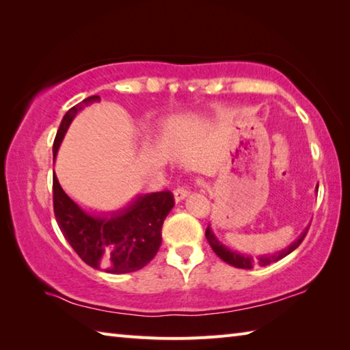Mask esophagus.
<instances>
[{"label":"esophagus","instance_id":"34e87169","mask_svg":"<svg viewBox=\"0 0 350 350\" xmlns=\"http://www.w3.org/2000/svg\"><path fill=\"white\" fill-rule=\"evenodd\" d=\"M189 189L188 188H177L176 191H174V200H176V203H179V202H182L183 198H187L188 196H189Z\"/></svg>","mask_w":350,"mask_h":350}]
</instances>
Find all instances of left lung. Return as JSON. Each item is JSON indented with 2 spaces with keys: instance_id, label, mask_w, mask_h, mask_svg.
Listing matches in <instances>:
<instances>
[{
  "instance_id": "1",
  "label": "left lung",
  "mask_w": 350,
  "mask_h": 350,
  "mask_svg": "<svg viewBox=\"0 0 350 350\" xmlns=\"http://www.w3.org/2000/svg\"><path fill=\"white\" fill-rule=\"evenodd\" d=\"M307 234V228L304 230V233L296 239L293 243H290L286 250H281L278 252H273V254H263V256H257V257H252L248 254H242V252H237L232 248L226 247L224 243L219 242V239L215 233L212 232L211 224L209 227L206 228V239L209 242V245L212 247L213 252L217 254L221 260H224L226 263L232 265L234 267H239V269H252L254 266H267L273 262H278V260L284 258L286 256H288L290 252L295 251L296 248L299 247L301 242L304 241V237Z\"/></svg>"
}]
</instances>
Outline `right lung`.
<instances>
[{"instance_id":"obj_1","label":"right lung","mask_w":350,"mask_h":350,"mask_svg":"<svg viewBox=\"0 0 350 350\" xmlns=\"http://www.w3.org/2000/svg\"><path fill=\"white\" fill-rule=\"evenodd\" d=\"M99 96L79 102L64 114L54 139V159L73 118ZM54 213L66 241L88 266L109 273H128L144 267L158 252L163 219L174 206L170 191L137 196L120 211L90 213L66 194L54 173Z\"/></svg>"}]
</instances>
